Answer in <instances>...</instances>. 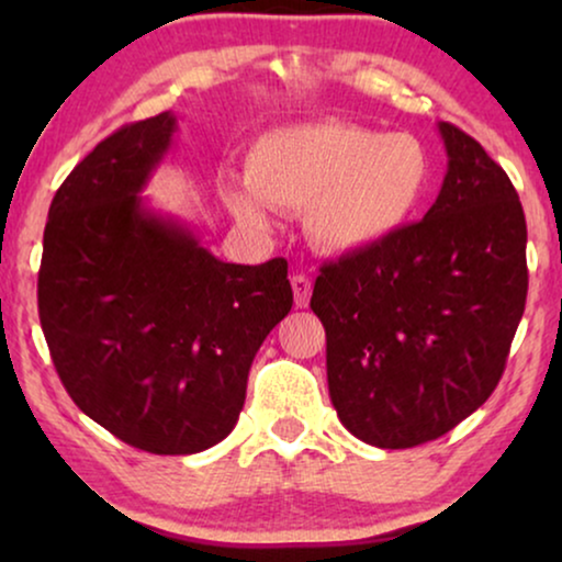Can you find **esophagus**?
<instances>
[{"label": "esophagus", "instance_id": "obj_1", "mask_svg": "<svg viewBox=\"0 0 562 562\" xmlns=\"http://www.w3.org/2000/svg\"><path fill=\"white\" fill-rule=\"evenodd\" d=\"M291 289H294V302H296V306H306V304H310L312 281L306 279V276H302V273L291 276Z\"/></svg>", "mask_w": 562, "mask_h": 562}]
</instances>
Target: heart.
Here are the masks:
<instances>
[{
  "instance_id": "obj_1",
  "label": "heart",
  "mask_w": 562,
  "mask_h": 562,
  "mask_svg": "<svg viewBox=\"0 0 562 562\" xmlns=\"http://www.w3.org/2000/svg\"><path fill=\"white\" fill-rule=\"evenodd\" d=\"M429 183L432 158L419 137L322 120L258 135L245 183L227 181L225 202L250 227L268 225V206L306 212L319 250L360 252L409 225Z\"/></svg>"
}]
</instances>
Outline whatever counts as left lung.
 <instances>
[{"mask_svg": "<svg viewBox=\"0 0 562 562\" xmlns=\"http://www.w3.org/2000/svg\"><path fill=\"white\" fill-rule=\"evenodd\" d=\"M448 173L425 220L319 268L327 383L358 440H437L494 394L527 302V222L504 168L440 122Z\"/></svg>", "mask_w": 562, "mask_h": 562, "instance_id": "8db88e82", "label": "left lung"}]
</instances>
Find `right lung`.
I'll use <instances>...</instances> for the list:
<instances>
[{"instance_id":"obj_1","label":"right lung","mask_w":562,"mask_h":562,"mask_svg":"<svg viewBox=\"0 0 562 562\" xmlns=\"http://www.w3.org/2000/svg\"><path fill=\"white\" fill-rule=\"evenodd\" d=\"M176 114L104 137L50 202L37 312L76 406L156 456L233 432L250 363L286 317L289 263L237 266L148 210L140 191L171 148Z\"/></svg>"}]
</instances>
